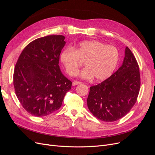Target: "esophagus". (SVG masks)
I'll list each match as a JSON object with an SVG mask.
<instances>
[{"label": "esophagus", "instance_id": "34e87169", "mask_svg": "<svg viewBox=\"0 0 155 155\" xmlns=\"http://www.w3.org/2000/svg\"><path fill=\"white\" fill-rule=\"evenodd\" d=\"M79 84H82V83L80 82V81H74L72 83V85H73V86H75V85H79Z\"/></svg>", "mask_w": 155, "mask_h": 155}]
</instances>
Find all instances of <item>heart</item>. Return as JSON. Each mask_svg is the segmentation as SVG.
<instances>
[{
	"label": "heart",
	"instance_id": "heart-1",
	"mask_svg": "<svg viewBox=\"0 0 155 155\" xmlns=\"http://www.w3.org/2000/svg\"><path fill=\"white\" fill-rule=\"evenodd\" d=\"M59 58L70 76H76L85 63L87 67L82 70L80 76L87 79L94 77L96 81H100L108 79L114 72L119 61L120 54L114 46L90 40L81 42L73 48L64 49Z\"/></svg>",
	"mask_w": 155,
	"mask_h": 155
}]
</instances>
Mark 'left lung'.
Masks as SVG:
<instances>
[{"label": "left lung", "mask_w": 155, "mask_h": 155, "mask_svg": "<svg viewBox=\"0 0 155 155\" xmlns=\"http://www.w3.org/2000/svg\"><path fill=\"white\" fill-rule=\"evenodd\" d=\"M140 88L138 63L127 46L122 65L110 77L90 87L87 98L89 110L104 121H115L123 118L132 109Z\"/></svg>", "instance_id": "left-lung-1"}]
</instances>
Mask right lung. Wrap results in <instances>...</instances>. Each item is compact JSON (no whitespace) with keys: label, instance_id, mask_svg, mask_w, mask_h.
I'll list each match as a JSON object with an SVG mask.
<instances>
[{"label":"right lung","instance_id":"obj_1","mask_svg":"<svg viewBox=\"0 0 155 155\" xmlns=\"http://www.w3.org/2000/svg\"><path fill=\"white\" fill-rule=\"evenodd\" d=\"M61 35H50L31 41L21 52L13 72V86L23 108L42 117L62 105L72 82L61 71L59 61L66 43Z\"/></svg>","mask_w":155,"mask_h":155}]
</instances>
